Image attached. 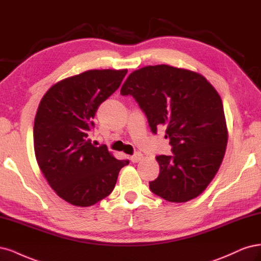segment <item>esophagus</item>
I'll return each instance as SVG.
<instances>
[{
    "mask_svg": "<svg viewBox=\"0 0 261 261\" xmlns=\"http://www.w3.org/2000/svg\"><path fill=\"white\" fill-rule=\"evenodd\" d=\"M130 159H131V162L132 163H139V162H141L142 159H143V154H141V153H136L134 155H132L131 157H130Z\"/></svg>",
    "mask_w": 261,
    "mask_h": 261,
    "instance_id": "esophagus-1",
    "label": "esophagus"
}]
</instances>
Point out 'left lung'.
I'll return each instance as SVG.
<instances>
[{"label":"left lung","mask_w":261,"mask_h":261,"mask_svg":"<svg viewBox=\"0 0 261 261\" xmlns=\"http://www.w3.org/2000/svg\"><path fill=\"white\" fill-rule=\"evenodd\" d=\"M145 114L150 131L166 127L172 155L156 156L154 194L172 203L195 198L214 179L228 143L220 95L203 75L168 65L133 71L120 90Z\"/></svg>","instance_id":"8db88e82"}]
</instances>
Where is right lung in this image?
Returning a JSON list of instances; mask_svg holds the SVG:
<instances>
[{
  "label": "right lung",
  "mask_w": 261,
  "mask_h": 261,
  "mask_svg": "<svg viewBox=\"0 0 261 261\" xmlns=\"http://www.w3.org/2000/svg\"><path fill=\"white\" fill-rule=\"evenodd\" d=\"M128 70H89L62 80L41 99L33 127L40 169L56 194L88 207L113 192L118 173L129 165L92 144L90 132L98 106L121 85Z\"/></svg>",
  "instance_id": "obj_1"
}]
</instances>
